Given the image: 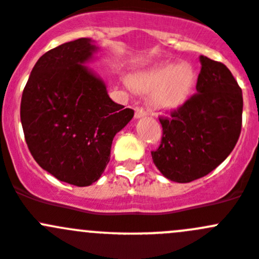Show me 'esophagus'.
Segmentation results:
<instances>
[{"mask_svg": "<svg viewBox=\"0 0 259 259\" xmlns=\"http://www.w3.org/2000/svg\"><path fill=\"white\" fill-rule=\"evenodd\" d=\"M147 116V111L143 107H137L135 108V118H141Z\"/></svg>", "mask_w": 259, "mask_h": 259, "instance_id": "34e87169", "label": "esophagus"}]
</instances>
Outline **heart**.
I'll list each match as a JSON object with an SVG mask.
<instances>
[{
    "label": "heart",
    "instance_id": "1",
    "mask_svg": "<svg viewBox=\"0 0 259 259\" xmlns=\"http://www.w3.org/2000/svg\"><path fill=\"white\" fill-rule=\"evenodd\" d=\"M195 74L188 62H165L146 71L138 72L126 84L151 94V103L157 110H176L189 98Z\"/></svg>",
    "mask_w": 259,
    "mask_h": 259
}]
</instances>
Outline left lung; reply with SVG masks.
I'll return each instance as SVG.
<instances>
[{
  "instance_id": "1",
  "label": "left lung",
  "mask_w": 259,
  "mask_h": 259,
  "mask_svg": "<svg viewBox=\"0 0 259 259\" xmlns=\"http://www.w3.org/2000/svg\"><path fill=\"white\" fill-rule=\"evenodd\" d=\"M197 93L170 117H159L162 139L152 152L168 180L190 183L213 171L231 153L241 132L243 94L230 70L200 56Z\"/></svg>"
}]
</instances>
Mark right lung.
I'll return each mask as SVG.
<instances>
[{"label":"right lung","mask_w":259,"mask_h":259,"mask_svg":"<svg viewBox=\"0 0 259 259\" xmlns=\"http://www.w3.org/2000/svg\"><path fill=\"white\" fill-rule=\"evenodd\" d=\"M97 51L93 40L79 38L46 52L21 97V125L33 158L76 187L101 178L113 138L134 116L111 100L102 79L84 65Z\"/></svg>","instance_id":"1"}]
</instances>
